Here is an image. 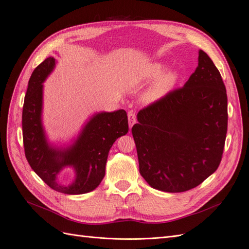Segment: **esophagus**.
I'll use <instances>...</instances> for the list:
<instances>
[{"mask_svg": "<svg viewBox=\"0 0 249 249\" xmlns=\"http://www.w3.org/2000/svg\"><path fill=\"white\" fill-rule=\"evenodd\" d=\"M127 119H129V125H130V127H132L133 124L136 123L135 113H134L133 111H130L129 114H127Z\"/></svg>", "mask_w": 249, "mask_h": 249, "instance_id": "esophagus-1", "label": "esophagus"}]
</instances>
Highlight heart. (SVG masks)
<instances>
[{"label": "heart", "instance_id": "1", "mask_svg": "<svg viewBox=\"0 0 249 249\" xmlns=\"http://www.w3.org/2000/svg\"><path fill=\"white\" fill-rule=\"evenodd\" d=\"M165 66L161 63H153L147 65L141 72V80L150 82L152 79L157 78L152 85L149 91L145 94L147 102L153 103L163 98L169 93L178 80V74L175 71H166Z\"/></svg>", "mask_w": 249, "mask_h": 249}]
</instances>
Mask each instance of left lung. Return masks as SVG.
<instances>
[{
  "instance_id": "obj_1",
  "label": "left lung",
  "mask_w": 249,
  "mask_h": 249,
  "mask_svg": "<svg viewBox=\"0 0 249 249\" xmlns=\"http://www.w3.org/2000/svg\"><path fill=\"white\" fill-rule=\"evenodd\" d=\"M227 95L217 67L199 50L182 88L137 114L132 127L139 172L153 189L186 192L216 172L227 133Z\"/></svg>"
}]
</instances>
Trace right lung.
I'll list each match as a JSON object with an SVG mask.
<instances>
[{"instance_id":"1","label":"right lung","mask_w":249,"mask_h":249,"mask_svg":"<svg viewBox=\"0 0 249 249\" xmlns=\"http://www.w3.org/2000/svg\"><path fill=\"white\" fill-rule=\"evenodd\" d=\"M54 67V58H46L29 79L22 115L25 156L31 169L52 190L67 195L86 194L102 182L111 146L129 131L126 112L97 113L83 127L74 143L66 149L50 145L42 124L43 83ZM66 166L75 169L76 179L69 186H62L57 182V175Z\"/></svg>"}]
</instances>
